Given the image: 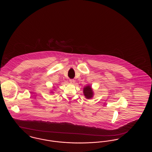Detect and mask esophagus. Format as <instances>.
Wrapping results in <instances>:
<instances>
[{
    "label": "esophagus",
    "mask_w": 152,
    "mask_h": 152,
    "mask_svg": "<svg viewBox=\"0 0 152 152\" xmlns=\"http://www.w3.org/2000/svg\"><path fill=\"white\" fill-rule=\"evenodd\" d=\"M69 81L72 84H74L75 83V80L74 79H70L69 80Z\"/></svg>",
    "instance_id": "obj_1"
}]
</instances>
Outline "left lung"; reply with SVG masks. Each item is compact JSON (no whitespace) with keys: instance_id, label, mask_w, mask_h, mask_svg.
<instances>
[{"instance_id":"8db88e82","label":"left lung","mask_w":152,"mask_h":152,"mask_svg":"<svg viewBox=\"0 0 152 152\" xmlns=\"http://www.w3.org/2000/svg\"><path fill=\"white\" fill-rule=\"evenodd\" d=\"M83 93H84L85 97L88 99H91L94 96V92H93L92 88L89 85H88L84 88Z\"/></svg>"}]
</instances>
